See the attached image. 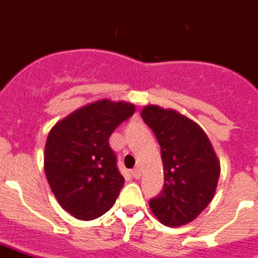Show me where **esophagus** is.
I'll return each mask as SVG.
<instances>
[{
  "instance_id": "1",
  "label": "esophagus",
  "mask_w": 258,
  "mask_h": 258,
  "mask_svg": "<svg viewBox=\"0 0 258 258\" xmlns=\"http://www.w3.org/2000/svg\"><path fill=\"white\" fill-rule=\"evenodd\" d=\"M131 174H133V177H134V178L139 179L140 177H142V170H140L139 168H135V169H133V170H131Z\"/></svg>"
}]
</instances>
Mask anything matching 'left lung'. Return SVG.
Returning <instances> with one entry per match:
<instances>
[{
    "mask_svg": "<svg viewBox=\"0 0 258 258\" xmlns=\"http://www.w3.org/2000/svg\"><path fill=\"white\" fill-rule=\"evenodd\" d=\"M142 118L161 147L164 164V187L149 207L165 226L187 224L213 201L220 174L218 157L205 131L179 112L149 105Z\"/></svg>",
    "mask_w": 258,
    "mask_h": 258,
    "instance_id": "1",
    "label": "left lung"
}]
</instances>
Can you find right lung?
I'll return each instance as SVG.
<instances>
[{
	"instance_id": "right-lung-1",
	"label": "right lung",
	"mask_w": 258,
	"mask_h": 258,
	"mask_svg": "<svg viewBox=\"0 0 258 258\" xmlns=\"http://www.w3.org/2000/svg\"><path fill=\"white\" fill-rule=\"evenodd\" d=\"M134 112L133 103L101 99L73 111L49 131L45 177L57 202L77 219H97L115 203L124 178L109 138Z\"/></svg>"
}]
</instances>
